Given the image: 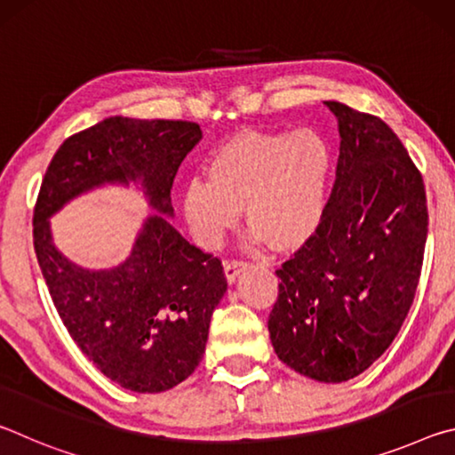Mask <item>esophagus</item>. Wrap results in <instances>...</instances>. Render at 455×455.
Returning a JSON list of instances; mask_svg holds the SVG:
<instances>
[{"instance_id": "esophagus-1", "label": "esophagus", "mask_w": 455, "mask_h": 455, "mask_svg": "<svg viewBox=\"0 0 455 455\" xmlns=\"http://www.w3.org/2000/svg\"><path fill=\"white\" fill-rule=\"evenodd\" d=\"M246 267H249V265L243 263V260H227V263H225V276H227L228 284H233L238 279V275H241Z\"/></svg>"}]
</instances>
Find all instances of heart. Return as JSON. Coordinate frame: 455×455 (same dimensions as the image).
<instances>
[{
    "instance_id": "heart-1",
    "label": "heart",
    "mask_w": 455,
    "mask_h": 455,
    "mask_svg": "<svg viewBox=\"0 0 455 455\" xmlns=\"http://www.w3.org/2000/svg\"><path fill=\"white\" fill-rule=\"evenodd\" d=\"M329 174L331 148L317 130H244L211 154L209 182L184 187L182 217L200 246L217 249L244 209L252 244L297 251L325 217Z\"/></svg>"
}]
</instances>
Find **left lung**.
Masks as SVG:
<instances>
[{
    "label": "left lung",
    "instance_id": "1",
    "mask_svg": "<svg viewBox=\"0 0 455 455\" xmlns=\"http://www.w3.org/2000/svg\"><path fill=\"white\" fill-rule=\"evenodd\" d=\"M339 126L321 227L276 271L273 349L323 383L353 379L389 347L418 289L427 238L421 174L381 118L325 102Z\"/></svg>",
    "mask_w": 455,
    "mask_h": 455
}]
</instances>
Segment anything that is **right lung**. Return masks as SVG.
<instances>
[{
	"instance_id": "right-lung-1",
	"label": "right lung",
	"mask_w": 455,
	"mask_h": 455,
	"mask_svg": "<svg viewBox=\"0 0 455 455\" xmlns=\"http://www.w3.org/2000/svg\"><path fill=\"white\" fill-rule=\"evenodd\" d=\"M200 140L195 122L106 118L60 146L37 196L34 249L60 319L100 371L136 394L172 389L195 371L227 292L220 260L168 220L174 176ZM106 183H136L155 214L120 266L94 272L57 249L49 219Z\"/></svg>"
}]
</instances>
